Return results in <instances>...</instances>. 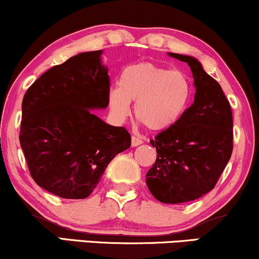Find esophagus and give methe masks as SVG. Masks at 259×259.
<instances>
[{
  "label": "esophagus",
  "instance_id": "34e87169",
  "mask_svg": "<svg viewBox=\"0 0 259 259\" xmlns=\"http://www.w3.org/2000/svg\"><path fill=\"white\" fill-rule=\"evenodd\" d=\"M141 143H142V140H141L140 137H137V136H133V137H132V146H133V147L140 146Z\"/></svg>",
  "mask_w": 259,
  "mask_h": 259
}]
</instances>
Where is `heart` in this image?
<instances>
[{
  "label": "heart",
  "instance_id": "b5f03b06",
  "mask_svg": "<svg viewBox=\"0 0 259 259\" xmlns=\"http://www.w3.org/2000/svg\"><path fill=\"white\" fill-rule=\"evenodd\" d=\"M192 94L191 80L183 71L142 62L122 70L118 88L110 92L109 104L113 116L123 120L130 113V101H136V118L149 130L161 132L182 118Z\"/></svg>",
  "mask_w": 259,
  "mask_h": 259
}]
</instances>
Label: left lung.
Wrapping results in <instances>:
<instances>
[{
  "mask_svg": "<svg viewBox=\"0 0 259 259\" xmlns=\"http://www.w3.org/2000/svg\"><path fill=\"white\" fill-rule=\"evenodd\" d=\"M168 55L191 69L195 100L175 125L150 140L158 154L146 183L158 201L177 204L195 201L215 188L233 150V117L221 86L197 60Z\"/></svg>",
  "mask_w": 259,
  "mask_h": 259,
  "instance_id": "1",
  "label": "left lung"
}]
</instances>
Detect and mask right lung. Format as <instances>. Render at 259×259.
I'll return each instance as SVG.
<instances>
[{"instance_id": "1", "label": "right lung", "mask_w": 259, "mask_h": 259, "mask_svg": "<svg viewBox=\"0 0 259 259\" xmlns=\"http://www.w3.org/2000/svg\"><path fill=\"white\" fill-rule=\"evenodd\" d=\"M101 50L78 54L38 77L22 99L19 140L37 185L68 199L87 198L111 160L132 145L124 126L91 112L109 105Z\"/></svg>"}]
</instances>
